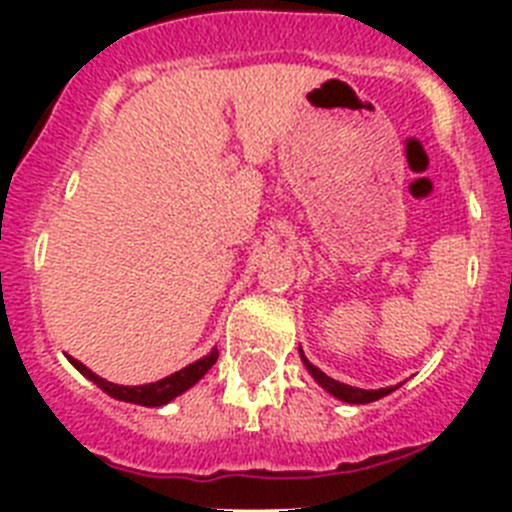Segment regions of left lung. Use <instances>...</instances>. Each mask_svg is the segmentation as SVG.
Returning <instances> with one entry per match:
<instances>
[{"mask_svg": "<svg viewBox=\"0 0 512 512\" xmlns=\"http://www.w3.org/2000/svg\"><path fill=\"white\" fill-rule=\"evenodd\" d=\"M302 359H305V356H302ZM305 364H307V369H310L312 377L318 379V382L323 384V387L330 392V395H336L338 400H343V402H354V405H364V402H374V400H379V397L390 395V392H392V387H384V390H359V387H348V384L336 382V379H330L328 374L320 372L318 366H312L307 359H305Z\"/></svg>", "mask_w": 512, "mask_h": 512, "instance_id": "8db88e82", "label": "left lung"}]
</instances>
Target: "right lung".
<instances>
[{
  "mask_svg": "<svg viewBox=\"0 0 512 512\" xmlns=\"http://www.w3.org/2000/svg\"><path fill=\"white\" fill-rule=\"evenodd\" d=\"M217 361V354L212 351L210 356L205 359L194 361V364L184 366L182 372L171 374V377L161 379V382H153V384H143V387H122V384H112V382H104L102 377H97L94 372H89L87 366L81 364V361L71 359V364L79 369L84 377L92 379L97 384L99 390H104L107 395L117 397V400H125V402H135V405H146V408H158V405H166L169 400H174L176 395H182L187 392L192 384L200 382L207 372H210V366Z\"/></svg>",
  "mask_w": 512,
  "mask_h": 512,
  "instance_id": "obj_1",
  "label": "right lung"
}]
</instances>
